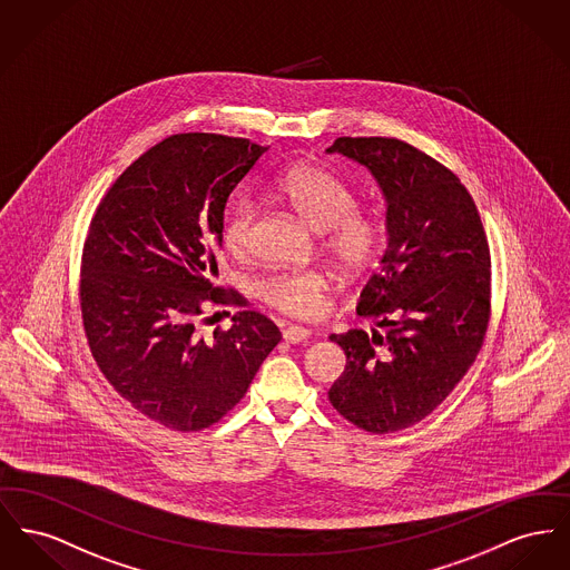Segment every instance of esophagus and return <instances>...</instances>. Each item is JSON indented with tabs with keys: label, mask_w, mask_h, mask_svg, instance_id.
Segmentation results:
<instances>
[{
	"label": "esophagus",
	"mask_w": 570,
	"mask_h": 570,
	"mask_svg": "<svg viewBox=\"0 0 570 570\" xmlns=\"http://www.w3.org/2000/svg\"><path fill=\"white\" fill-rule=\"evenodd\" d=\"M282 335H284V340H286V342H291V344H299V342H305V340L312 335V332H309V330H305V327H297V325H293V327H286V330L282 332Z\"/></svg>",
	"instance_id": "obj_1"
}]
</instances>
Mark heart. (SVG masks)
Segmentation results:
<instances>
[{
  "mask_svg": "<svg viewBox=\"0 0 570 570\" xmlns=\"http://www.w3.org/2000/svg\"><path fill=\"white\" fill-rule=\"evenodd\" d=\"M273 198L291 208L303 224L323 235V252L342 277L366 273L381 249V226L357 210L355 194L327 169L297 164L286 169L273 185ZM256 208L236 200L224 215L222 240L230 256L243 258L249 249V236ZM330 282L321 271L273 273L258 286L261 299L288 314L307 318L321 312Z\"/></svg>",
  "mask_w": 570,
  "mask_h": 570,
  "instance_id": "b5f03b06",
  "label": "heart"
}]
</instances>
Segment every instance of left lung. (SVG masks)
Returning a JSON list of instances; mask_svg holds the SVG:
<instances>
[{"instance_id": "left-lung-1", "label": "left lung", "mask_w": 570, "mask_h": 570, "mask_svg": "<svg viewBox=\"0 0 570 570\" xmlns=\"http://www.w3.org/2000/svg\"><path fill=\"white\" fill-rule=\"evenodd\" d=\"M370 169L387 204V247L357 314L376 327L330 340L346 368L335 411L374 435L431 415L475 362L491 318V254L478 208L454 171L394 137H337Z\"/></svg>"}]
</instances>
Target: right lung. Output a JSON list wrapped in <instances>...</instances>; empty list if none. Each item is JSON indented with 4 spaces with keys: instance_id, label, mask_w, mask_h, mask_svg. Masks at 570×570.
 I'll use <instances>...</instances> for the list:
<instances>
[{
    "instance_id": "add662e5",
    "label": "right lung",
    "mask_w": 570,
    "mask_h": 570,
    "mask_svg": "<svg viewBox=\"0 0 570 570\" xmlns=\"http://www.w3.org/2000/svg\"><path fill=\"white\" fill-rule=\"evenodd\" d=\"M265 150L243 137L169 135L118 176L90 222L79 303L92 357L169 431L219 422L282 340L271 318L213 284L226 202ZM204 302L238 304L234 327L200 336Z\"/></svg>"
}]
</instances>
